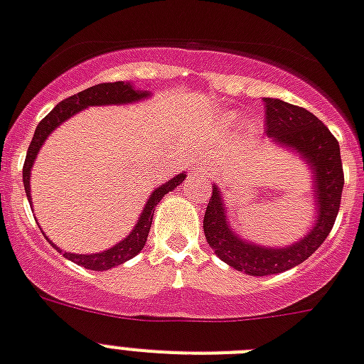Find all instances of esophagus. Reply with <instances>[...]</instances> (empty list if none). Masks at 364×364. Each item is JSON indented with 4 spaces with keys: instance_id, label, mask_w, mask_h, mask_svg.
<instances>
[{
    "instance_id": "obj_1",
    "label": "esophagus",
    "mask_w": 364,
    "mask_h": 364,
    "mask_svg": "<svg viewBox=\"0 0 364 364\" xmlns=\"http://www.w3.org/2000/svg\"><path fill=\"white\" fill-rule=\"evenodd\" d=\"M200 173H201V176H209V173H210V170H209V168H201V170H200Z\"/></svg>"
}]
</instances>
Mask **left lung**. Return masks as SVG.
Here are the masks:
<instances>
[{"instance_id": "obj_1", "label": "left lung", "mask_w": 364, "mask_h": 364, "mask_svg": "<svg viewBox=\"0 0 364 364\" xmlns=\"http://www.w3.org/2000/svg\"><path fill=\"white\" fill-rule=\"evenodd\" d=\"M264 116L267 135L276 140L277 144L300 151L301 157L313 168L316 176L314 198L318 201V218L314 220L316 224L309 233L289 248H264L244 242L229 229L224 203L215 185L203 216L205 239L222 261L250 276L279 274L309 259L326 240L337 220L344 187L343 161L337 139L313 112L304 107L267 97Z\"/></svg>"}]
</instances>
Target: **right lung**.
Here are the masks:
<instances>
[{"label": "right lung", "mask_w": 364, "mask_h": 364, "mask_svg": "<svg viewBox=\"0 0 364 364\" xmlns=\"http://www.w3.org/2000/svg\"><path fill=\"white\" fill-rule=\"evenodd\" d=\"M148 92H140L135 90L129 83H124V81H116V83H100L94 85V87L87 88V90H81V92L73 94V96L66 97L64 102L57 103L53 111L46 116L44 120H41V124L36 125L35 135H33L31 144L27 148L26 163H23V187H26L27 200L31 201V191H29V177H31V166L35 163V157L38 154L41 146L44 144V140L48 139L51 131L57 127V125L63 124L64 120H68L70 116H73L75 112H79L85 107L90 105H118V103H131L136 102L140 97H146ZM185 179V173H179V176L172 177L170 181L161 185L159 188H155L154 194L149 196V200L146 201V207L140 215L139 222H136L135 229L131 231L129 237L124 239L122 242H118L114 248L107 250L102 253H94V255H77V253H68L64 252L63 255L70 261H73L79 267H85L88 270H109L112 267H118L122 262L129 261L144 248L146 239H148L149 229H151V220H154V210L157 207V203L161 201V198L164 194H168L170 191L181 185V181ZM53 248H57L55 244H51ZM59 252H63L60 248H57Z\"/></svg>", "instance_id": "1"}]
</instances>
